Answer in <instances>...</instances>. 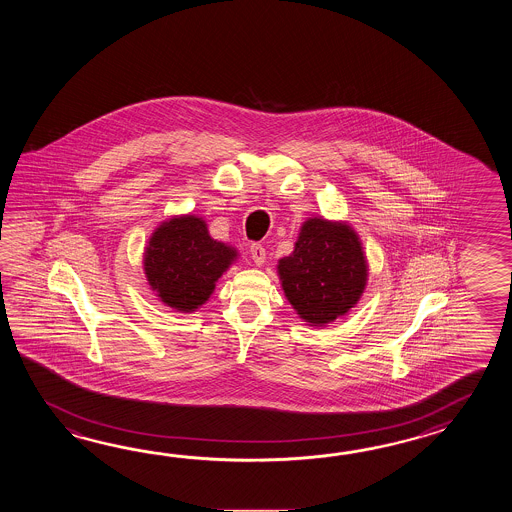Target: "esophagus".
Segmentation results:
<instances>
[{
    "label": "esophagus",
    "instance_id": "obj_1",
    "mask_svg": "<svg viewBox=\"0 0 512 512\" xmlns=\"http://www.w3.org/2000/svg\"><path fill=\"white\" fill-rule=\"evenodd\" d=\"M251 258L256 265H263V263H265V249H263V245H260V243H252Z\"/></svg>",
    "mask_w": 512,
    "mask_h": 512
}]
</instances>
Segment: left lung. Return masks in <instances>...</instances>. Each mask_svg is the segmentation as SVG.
Returning a JSON list of instances; mask_svg holds the SVG:
<instances>
[{"label": "left lung", "mask_w": 512, "mask_h": 512, "mask_svg": "<svg viewBox=\"0 0 512 512\" xmlns=\"http://www.w3.org/2000/svg\"><path fill=\"white\" fill-rule=\"evenodd\" d=\"M278 274L296 315L322 327L357 305L368 282V261L348 223L311 218L294 251L278 261Z\"/></svg>", "instance_id": "1"}]
</instances>
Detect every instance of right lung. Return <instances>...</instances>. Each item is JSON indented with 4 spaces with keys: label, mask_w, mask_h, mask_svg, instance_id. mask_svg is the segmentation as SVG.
Segmentation results:
<instances>
[{
    "label": "right lung",
    "mask_w": 512,
    "mask_h": 512,
    "mask_svg": "<svg viewBox=\"0 0 512 512\" xmlns=\"http://www.w3.org/2000/svg\"><path fill=\"white\" fill-rule=\"evenodd\" d=\"M238 258L227 243L210 238L205 219L163 221L144 251V274L163 304L192 313L207 302L221 274Z\"/></svg>",
    "instance_id": "obj_1"
}]
</instances>
